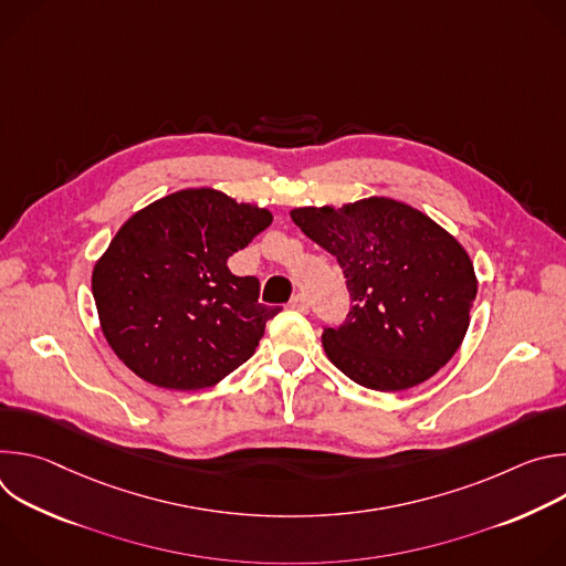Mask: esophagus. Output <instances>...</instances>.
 I'll return each instance as SVG.
<instances>
[{
  "label": "esophagus",
  "mask_w": 566,
  "mask_h": 566,
  "mask_svg": "<svg viewBox=\"0 0 566 566\" xmlns=\"http://www.w3.org/2000/svg\"><path fill=\"white\" fill-rule=\"evenodd\" d=\"M291 308L306 313V311H308V300H306V295H304V293L293 295V297H291Z\"/></svg>",
  "instance_id": "34e87169"
}]
</instances>
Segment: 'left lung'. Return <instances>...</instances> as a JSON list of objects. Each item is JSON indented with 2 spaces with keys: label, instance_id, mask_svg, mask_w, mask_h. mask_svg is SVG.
Returning <instances> with one entry per match:
<instances>
[{
  "label": "left lung",
  "instance_id": "obj_1",
  "mask_svg": "<svg viewBox=\"0 0 566 566\" xmlns=\"http://www.w3.org/2000/svg\"><path fill=\"white\" fill-rule=\"evenodd\" d=\"M295 226L332 253L345 275L349 313L325 327L329 360L354 382L400 391L434 376L459 349L476 277L459 241L394 199L297 208Z\"/></svg>",
  "mask_w": 566,
  "mask_h": 566
}]
</instances>
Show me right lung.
<instances>
[{
  "mask_svg": "<svg viewBox=\"0 0 566 566\" xmlns=\"http://www.w3.org/2000/svg\"><path fill=\"white\" fill-rule=\"evenodd\" d=\"M273 217L210 190H181L136 212L94 266L101 327L143 380L195 391L247 363L280 306L260 302V280L237 277L228 258Z\"/></svg>",
  "mask_w": 566,
  "mask_h": 566,
  "instance_id": "add662e5",
  "label": "right lung"
}]
</instances>
